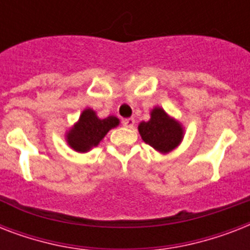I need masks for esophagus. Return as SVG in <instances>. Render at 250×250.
I'll use <instances>...</instances> for the list:
<instances>
[{
	"label": "esophagus",
	"instance_id": "34e87169",
	"mask_svg": "<svg viewBox=\"0 0 250 250\" xmlns=\"http://www.w3.org/2000/svg\"><path fill=\"white\" fill-rule=\"evenodd\" d=\"M122 123H123L125 128H132L133 125H135V119L133 118H127V119H123Z\"/></svg>",
	"mask_w": 250,
	"mask_h": 250
}]
</instances>
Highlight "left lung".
I'll list each match as a JSON object with an SVG mask.
<instances>
[{
  "mask_svg": "<svg viewBox=\"0 0 250 250\" xmlns=\"http://www.w3.org/2000/svg\"><path fill=\"white\" fill-rule=\"evenodd\" d=\"M139 132L146 144L162 153L170 152L178 146L183 137L182 125L171 119L161 107L153 109L148 122H141Z\"/></svg>",
  "mask_w": 250,
  "mask_h": 250,
  "instance_id": "obj_1",
  "label": "left lung"
}]
</instances>
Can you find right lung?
<instances>
[{"instance_id": "1", "label": "right lung", "mask_w": 250, "mask_h": 250, "mask_svg": "<svg viewBox=\"0 0 250 250\" xmlns=\"http://www.w3.org/2000/svg\"><path fill=\"white\" fill-rule=\"evenodd\" d=\"M119 119L107 117L105 119L97 118L93 110H84L79 122L68 131L67 143L76 152H88L90 148L97 146L110 129L117 127Z\"/></svg>"}]
</instances>
